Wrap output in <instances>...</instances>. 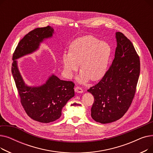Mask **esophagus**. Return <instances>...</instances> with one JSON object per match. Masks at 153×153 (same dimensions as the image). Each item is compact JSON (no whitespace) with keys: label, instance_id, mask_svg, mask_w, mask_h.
I'll use <instances>...</instances> for the list:
<instances>
[{"label":"esophagus","instance_id":"1","mask_svg":"<svg viewBox=\"0 0 153 153\" xmlns=\"http://www.w3.org/2000/svg\"><path fill=\"white\" fill-rule=\"evenodd\" d=\"M74 90H75V92L77 93H82L83 92V90L79 86H76L74 88Z\"/></svg>","mask_w":153,"mask_h":153}]
</instances>
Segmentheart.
<instances>
[{
  "label": "heart",
  "mask_w": 153,
  "mask_h": 153,
  "mask_svg": "<svg viewBox=\"0 0 153 153\" xmlns=\"http://www.w3.org/2000/svg\"><path fill=\"white\" fill-rule=\"evenodd\" d=\"M110 53L109 45L95 37L87 35L80 37L72 42L69 52L62 54L64 69L71 78L77 71L80 64L82 72L77 78L80 82L90 79L95 81L105 74Z\"/></svg>",
  "instance_id": "obj_1"
}]
</instances>
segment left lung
Returning <instances> with one entry per match:
<instances>
[{"mask_svg": "<svg viewBox=\"0 0 153 153\" xmlns=\"http://www.w3.org/2000/svg\"><path fill=\"white\" fill-rule=\"evenodd\" d=\"M115 58L98 84L87 91L94 97L91 117L97 122L108 123L121 118L134 97L140 73V60L130 40L117 32Z\"/></svg>", "mask_w": 153, "mask_h": 153, "instance_id": "8db88e82", "label": "left lung"}]
</instances>
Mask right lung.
<instances>
[{"label":"right lung","mask_w":153,"mask_h":153,"mask_svg":"<svg viewBox=\"0 0 153 153\" xmlns=\"http://www.w3.org/2000/svg\"><path fill=\"white\" fill-rule=\"evenodd\" d=\"M53 31L50 26L31 30L20 40L12 56V73L22 105L31 118L45 123L61 117L63 107L74 96L75 84L72 81H62L53 74L43 85L29 87L24 82L15 59L35 51L40 43L53 36Z\"/></svg>","instance_id":"right-lung-1"}]
</instances>
